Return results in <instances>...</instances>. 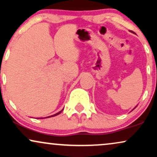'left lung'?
Masks as SVG:
<instances>
[{
  "label": "left lung",
  "mask_w": 157,
  "mask_h": 157,
  "mask_svg": "<svg viewBox=\"0 0 157 157\" xmlns=\"http://www.w3.org/2000/svg\"><path fill=\"white\" fill-rule=\"evenodd\" d=\"M131 32H132V33H133V32H132V31H131ZM134 109H135V108H134Z\"/></svg>",
  "instance_id": "8db88e82"
}]
</instances>
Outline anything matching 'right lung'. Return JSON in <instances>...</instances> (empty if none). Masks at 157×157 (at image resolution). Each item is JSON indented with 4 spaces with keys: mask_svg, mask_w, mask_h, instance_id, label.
<instances>
[{
    "mask_svg": "<svg viewBox=\"0 0 157 157\" xmlns=\"http://www.w3.org/2000/svg\"><path fill=\"white\" fill-rule=\"evenodd\" d=\"M63 110H64V109H62L61 111H60V112H58V113H56V114H53V115H51V116L47 117H45V118H48V117H55V116H56V115H58V114H60V113L62 112V111H63ZM39 119H43V118H39Z\"/></svg>",
    "mask_w": 157,
    "mask_h": 157,
    "instance_id": "add662e5",
    "label": "right lung"
}]
</instances>
